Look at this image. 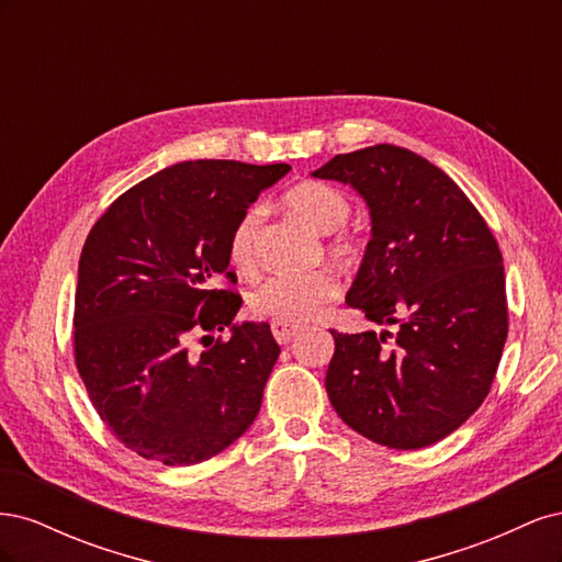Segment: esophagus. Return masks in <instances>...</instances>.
Wrapping results in <instances>:
<instances>
[{
	"mask_svg": "<svg viewBox=\"0 0 562 562\" xmlns=\"http://www.w3.org/2000/svg\"><path fill=\"white\" fill-rule=\"evenodd\" d=\"M271 333H274L279 345H288L300 333V326H291V323L274 321V323H271Z\"/></svg>",
	"mask_w": 562,
	"mask_h": 562,
	"instance_id": "1",
	"label": "esophagus"
}]
</instances>
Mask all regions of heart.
<instances>
[{"label":"heart","instance_id":"b5f03b06","mask_svg":"<svg viewBox=\"0 0 562 562\" xmlns=\"http://www.w3.org/2000/svg\"><path fill=\"white\" fill-rule=\"evenodd\" d=\"M283 209L302 217L321 234H330L328 255L335 260H349L356 252L353 236L342 232L351 215L349 199L337 187L321 180H304L283 194ZM262 209H248L232 229L229 260L239 271H252L260 262ZM339 295V281L333 271L318 269L307 274H277L262 281L250 293V310L258 316L281 323H304L316 318Z\"/></svg>","mask_w":562,"mask_h":562}]
</instances>
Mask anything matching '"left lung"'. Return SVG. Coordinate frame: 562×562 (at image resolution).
<instances>
[{"label": "left lung", "instance_id": "left-lung-1", "mask_svg": "<svg viewBox=\"0 0 562 562\" xmlns=\"http://www.w3.org/2000/svg\"><path fill=\"white\" fill-rule=\"evenodd\" d=\"M312 176L366 199L372 236L347 304L396 328L330 330L335 413L386 448L438 443L479 411L502 359L508 310L497 239L454 180L405 147L337 155Z\"/></svg>", "mask_w": 562, "mask_h": 562}]
</instances>
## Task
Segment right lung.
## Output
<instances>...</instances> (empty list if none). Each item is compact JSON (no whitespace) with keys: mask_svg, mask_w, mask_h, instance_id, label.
Segmentation results:
<instances>
[{"mask_svg":"<svg viewBox=\"0 0 562 562\" xmlns=\"http://www.w3.org/2000/svg\"><path fill=\"white\" fill-rule=\"evenodd\" d=\"M288 171V164L180 161L131 187L89 232L75 363L100 419L140 457L166 467L206 462L258 417L281 349L269 323L236 326L241 295L217 283H236V220ZM225 327L227 344L191 349L199 331Z\"/></svg>","mask_w":562,"mask_h":562,"instance_id":"1","label":"right lung"}]
</instances>
